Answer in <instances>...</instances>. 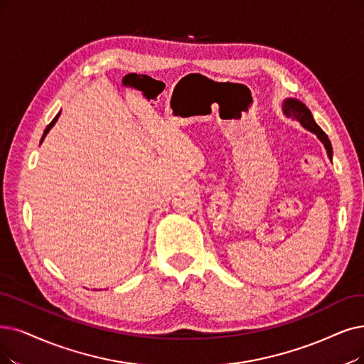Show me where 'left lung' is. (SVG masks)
Instances as JSON below:
<instances>
[{"label": "left lung", "mask_w": 364, "mask_h": 364, "mask_svg": "<svg viewBox=\"0 0 364 364\" xmlns=\"http://www.w3.org/2000/svg\"><path fill=\"white\" fill-rule=\"evenodd\" d=\"M284 113L287 116H293V118L299 119L304 128H308L309 132L315 133L319 137V140L324 143V146L327 149V154L331 158V143H330L327 134L323 132L321 128L316 125V122L312 118V113L309 112V109L306 106H304L303 103H300L299 100L288 98V100H285V103H284Z\"/></svg>", "instance_id": "1"}]
</instances>
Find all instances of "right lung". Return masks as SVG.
<instances>
[{"instance_id": "add662e5", "label": "right lung", "mask_w": 364, "mask_h": 364, "mask_svg": "<svg viewBox=\"0 0 364 364\" xmlns=\"http://www.w3.org/2000/svg\"><path fill=\"white\" fill-rule=\"evenodd\" d=\"M58 118H60V113H58V114H56V116H55V118H53V119H52V122H50V124H49V125H48V127H46V129H45V133H43V137H41V141H43V139H45V137H46V134H48V133H49V132H50V128H52V127H53V125H55V122H56V121H58Z\"/></svg>"}]
</instances>
